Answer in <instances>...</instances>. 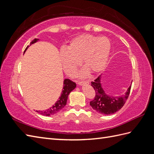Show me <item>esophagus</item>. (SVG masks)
<instances>
[{"label":"esophagus","mask_w":154,"mask_h":154,"mask_svg":"<svg viewBox=\"0 0 154 154\" xmlns=\"http://www.w3.org/2000/svg\"><path fill=\"white\" fill-rule=\"evenodd\" d=\"M77 84L79 85H88V82H87V81H77Z\"/></svg>","instance_id":"34e87169"}]
</instances>
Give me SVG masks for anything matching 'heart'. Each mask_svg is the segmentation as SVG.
I'll list each match as a JSON object with an SVG mask.
<instances>
[{"label":"heart","mask_w":154,"mask_h":154,"mask_svg":"<svg viewBox=\"0 0 154 154\" xmlns=\"http://www.w3.org/2000/svg\"><path fill=\"white\" fill-rule=\"evenodd\" d=\"M112 45L108 38L92 35H81L73 38L66 48L61 49L60 55L64 70L73 74L82 64L85 69L80 73L85 77L91 72L100 73L105 68L109 59Z\"/></svg>","instance_id":"1"}]
</instances>
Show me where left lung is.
Returning <instances> with one entry per match:
<instances>
[{
	"label": "left lung",
	"instance_id": "8db88e82",
	"mask_svg": "<svg viewBox=\"0 0 154 154\" xmlns=\"http://www.w3.org/2000/svg\"><path fill=\"white\" fill-rule=\"evenodd\" d=\"M102 75L91 82V86L94 89L96 95L93 100L90 102V105L98 113L103 115H111L122 108L129 95L131 84L125 93L122 96H111L106 94L101 83Z\"/></svg>",
	"mask_w": 154,
	"mask_h": 154
}]
</instances>
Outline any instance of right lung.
Returning <instances> with one entry per match:
<instances>
[{
    "instance_id": "obj_1",
    "label": "right lung",
    "mask_w": 154,
    "mask_h": 154,
    "mask_svg": "<svg viewBox=\"0 0 154 154\" xmlns=\"http://www.w3.org/2000/svg\"><path fill=\"white\" fill-rule=\"evenodd\" d=\"M39 41L38 38H35L31 41L29 46L33 45L35 42ZM29 46H27V48H26L24 51V53L27 50V48L29 47ZM76 87V84L72 82L71 80L68 79H65L63 80V91L61 92V95L59 97L58 100L56 102V103L54 104L51 108H48V109H46L44 111H36L37 112L39 113L42 116H50L52 115H54V114L59 112L60 111L63 109L67 103V98L70 92L74 90Z\"/></svg>"
}]
</instances>
